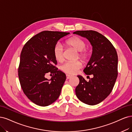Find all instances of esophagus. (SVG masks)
Listing matches in <instances>:
<instances>
[{
	"mask_svg": "<svg viewBox=\"0 0 132 132\" xmlns=\"http://www.w3.org/2000/svg\"><path fill=\"white\" fill-rule=\"evenodd\" d=\"M71 77H72V76H71L70 75H66V79H70V78H71Z\"/></svg>",
	"mask_w": 132,
	"mask_h": 132,
	"instance_id": "1",
	"label": "esophagus"
}]
</instances>
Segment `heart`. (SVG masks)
<instances>
[{"mask_svg":"<svg viewBox=\"0 0 132 132\" xmlns=\"http://www.w3.org/2000/svg\"><path fill=\"white\" fill-rule=\"evenodd\" d=\"M66 44L70 47L79 52L78 56L84 62L88 61L90 57V53L88 50L85 49L86 43L81 38L77 37H73L66 40ZM54 56L55 60L58 62L63 60V48L61 44L57 43L55 45L53 50ZM82 62L79 61L75 62H67L63 64L61 69L62 71L70 75H75L82 67Z\"/></svg>","mask_w":132,"mask_h":132,"instance_id":"obj_1","label":"heart"}]
</instances>
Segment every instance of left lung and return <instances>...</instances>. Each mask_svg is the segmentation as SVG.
Segmentation results:
<instances>
[{"mask_svg":"<svg viewBox=\"0 0 132 132\" xmlns=\"http://www.w3.org/2000/svg\"><path fill=\"white\" fill-rule=\"evenodd\" d=\"M86 38L93 46L90 60L83 71L93 78L87 80L77 76L79 83L75 92L83 103L95 105L101 103L111 93L118 75L117 52L109 39L95 31H77L73 32Z\"/></svg>","mask_w":132,"mask_h":132,"instance_id":"obj_1","label":"left lung"}]
</instances>
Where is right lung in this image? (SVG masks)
<instances>
[{
	"label": "right lung",
	"instance_id": "right-lung-1",
	"mask_svg": "<svg viewBox=\"0 0 132 132\" xmlns=\"http://www.w3.org/2000/svg\"><path fill=\"white\" fill-rule=\"evenodd\" d=\"M69 34L41 32L31 38L21 51L18 69L21 87L28 98L37 105L48 106L60 95L66 77L55 66L57 61L53 50L57 41ZM48 72L53 74L50 80L45 77Z\"/></svg>",
	"mask_w": 132,
	"mask_h": 132
}]
</instances>
